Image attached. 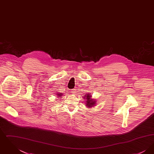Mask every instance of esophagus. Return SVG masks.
<instances>
[{
	"label": "esophagus",
	"mask_w": 154,
	"mask_h": 154,
	"mask_svg": "<svg viewBox=\"0 0 154 154\" xmlns=\"http://www.w3.org/2000/svg\"><path fill=\"white\" fill-rule=\"evenodd\" d=\"M71 92H72V94H75V93L76 92V90H75V89H73L71 91Z\"/></svg>",
	"instance_id": "obj_1"
}]
</instances>
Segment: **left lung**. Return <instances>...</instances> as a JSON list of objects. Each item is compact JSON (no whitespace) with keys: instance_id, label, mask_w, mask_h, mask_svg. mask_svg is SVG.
<instances>
[{"instance_id":"1","label":"left lung","mask_w":154,"mask_h":154,"mask_svg":"<svg viewBox=\"0 0 154 154\" xmlns=\"http://www.w3.org/2000/svg\"><path fill=\"white\" fill-rule=\"evenodd\" d=\"M85 95V97H87V106H88V107H92V106H94V104H95V101H94V100H92V99H91V95H90V94H88L87 95Z\"/></svg>"}]
</instances>
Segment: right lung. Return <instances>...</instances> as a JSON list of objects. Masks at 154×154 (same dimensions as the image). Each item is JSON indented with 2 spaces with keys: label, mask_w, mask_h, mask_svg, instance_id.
<instances>
[{
  "label": "right lung",
  "mask_w": 154,
  "mask_h": 154,
  "mask_svg": "<svg viewBox=\"0 0 154 154\" xmlns=\"http://www.w3.org/2000/svg\"><path fill=\"white\" fill-rule=\"evenodd\" d=\"M57 95H58L59 96H60L62 95V94L61 95V94H57Z\"/></svg>",
  "instance_id": "obj_1"
}]
</instances>
